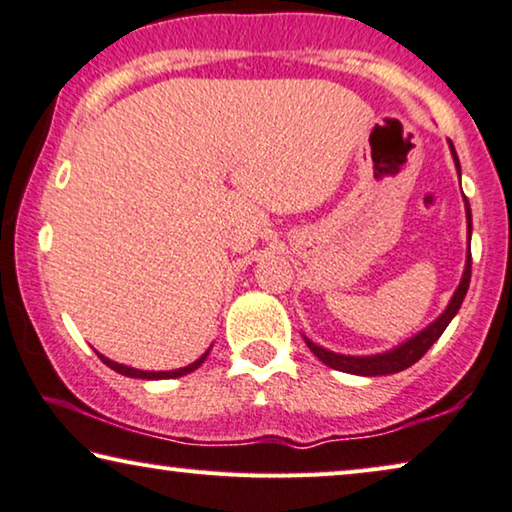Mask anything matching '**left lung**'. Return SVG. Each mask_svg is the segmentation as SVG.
Segmentation results:
<instances>
[{"mask_svg":"<svg viewBox=\"0 0 512 512\" xmlns=\"http://www.w3.org/2000/svg\"><path fill=\"white\" fill-rule=\"evenodd\" d=\"M453 147V143H450ZM453 157H455V164L459 170V159L455 154V147H453ZM466 219H469V235H471V207L469 201H466ZM469 281H471V254L466 256V268H464V277L459 281L457 291L453 295V300H450L448 309L443 311V314L436 318V321L429 325L416 335L409 342L392 348L388 353H379V355H365V358H355V355H339V353H332V351H325V348L316 346L314 342H309L305 337V342L309 346V351L316 355L318 360L323 362V365H328L332 369H339V372H348V374H358V376H385V374H397L402 372V369L416 365V362L422 358L429 351V346H432L436 339L443 335V330L448 328V323L453 321V316L459 311L464 302V295L469 291Z\"/></svg>","mask_w":512,"mask_h":512,"instance_id":"left-lung-1","label":"left lung"}]
</instances>
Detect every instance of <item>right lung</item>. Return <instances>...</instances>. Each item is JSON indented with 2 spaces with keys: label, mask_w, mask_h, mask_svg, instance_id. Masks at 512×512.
Masks as SVG:
<instances>
[{
  "label": "right lung",
  "mask_w": 512,
  "mask_h": 512,
  "mask_svg": "<svg viewBox=\"0 0 512 512\" xmlns=\"http://www.w3.org/2000/svg\"><path fill=\"white\" fill-rule=\"evenodd\" d=\"M207 353H210V351H205V353L201 355V358H198L196 362H191L189 367L173 369V372H140V369H133V367H127V365H117V362L103 358L101 353H96V355H99L103 365H108L110 369H115V372H120V374H124V376H133V379H177V376H184V374L194 372V369L201 367V362L207 358Z\"/></svg>",
  "instance_id": "right-lung-1"
}]
</instances>
